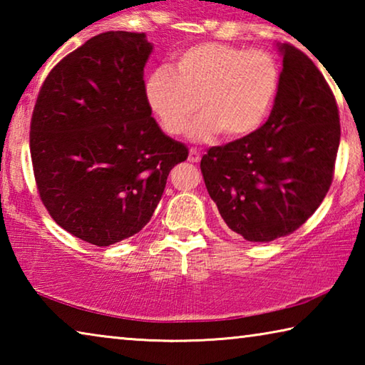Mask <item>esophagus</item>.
Here are the masks:
<instances>
[{"label": "esophagus", "instance_id": "1", "mask_svg": "<svg viewBox=\"0 0 365 365\" xmlns=\"http://www.w3.org/2000/svg\"><path fill=\"white\" fill-rule=\"evenodd\" d=\"M188 160L190 163H200L201 160V153L195 150V148H191L190 150V154H188Z\"/></svg>", "mask_w": 365, "mask_h": 365}]
</instances>
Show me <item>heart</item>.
Instances as JSON below:
<instances>
[{
  "mask_svg": "<svg viewBox=\"0 0 365 365\" xmlns=\"http://www.w3.org/2000/svg\"><path fill=\"white\" fill-rule=\"evenodd\" d=\"M280 86V67L264 49L201 43L178 54L174 72L159 69L146 82V98L163 130L193 140L219 133L240 140L255 133L267 119Z\"/></svg>",
  "mask_w": 365,
  "mask_h": 365,
  "instance_id": "obj_1",
  "label": "heart"
}]
</instances>
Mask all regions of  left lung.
I'll list each match as a JSON object with an SVG mask.
<instances>
[{
    "label": "left lung",
    "mask_w": 365,
    "mask_h": 365,
    "mask_svg": "<svg viewBox=\"0 0 365 365\" xmlns=\"http://www.w3.org/2000/svg\"><path fill=\"white\" fill-rule=\"evenodd\" d=\"M267 122L248 137L209 148L201 172L232 232L248 242L287 237L329 191L339 146V114L316 64L292 45Z\"/></svg>",
    "instance_id": "1"
}]
</instances>
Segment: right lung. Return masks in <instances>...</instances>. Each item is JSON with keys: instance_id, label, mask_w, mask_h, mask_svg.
<instances>
[{"instance_id": "add662e5", "label": "right lung", "mask_w": 365, "mask_h": 365, "mask_svg": "<svg viewBox=\"0 0 365 365\" xmlns=\"http://www.w3.org/2000/svg\"><path fill=\"white\" fill-rule=\"evenodd\" d=\"M145 34L106 32L48 73L30 123L43 205L59 227L96 246L133 237L153 217L174 165L188 158L151 117Z\"/></svg>"}]
</instances>
